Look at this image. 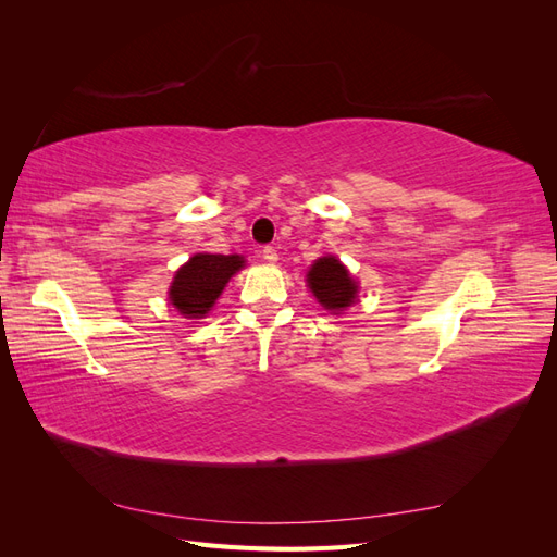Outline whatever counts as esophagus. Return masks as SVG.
I'll return each instance as SVG.
<instances>
[{
    "label": "esophagus",
    "instance_id": "34e87169",
    "mask_svg": "<svg viewBox=\"0 0 557 557\" xmlns=\"http://www.w3.org/2000/svg\"><path fill=\"white\" fill-rule=\"evenodd\" d=\"M260 256H262L264 262H276V260H278V252H276L274 246H264V248L260 250Z\"/></svg>",
    "mask_w": 557,
    "mask_h": 557
}]
</instances>
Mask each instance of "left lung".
I'll return each mask as SVG.
<instances>
[{
    "mask_svg": "<svg viewBox=\"0 0 557 557\" xmlns=\"http://www.w3.org/2000/svg\"><path fill=\"white\" fill-rule=\"evenodd\" d=\"M309 288L315 299L330 311H342L356 299V281L350 278L348 269L332 256L313 262L309 272Z\"/></svg>",
    "mask_w": 557,
    "mask_h": 557,
    "instance_id": "1",
    "label": "left lung"
}]
</instances>
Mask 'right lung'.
<instances>
[{
    "instance_id": "right-lung-1",
    "label": "right lung",
    "mask_w": 557,
    "mask_h": 557,
    "mask_svg": "<svg viewBox=\"0 0 557 557\" xmlns=\"http://www.w3.org/2000/svg\"><path fill=\"white\" fill-rule=\"evenodd\" d=\"M244 267L239 256H209L197 252L188 264H183L172 283L170 299L185 318H205L213 301L223 293L232 274Z\"/></svg>"
}]
</instances>
